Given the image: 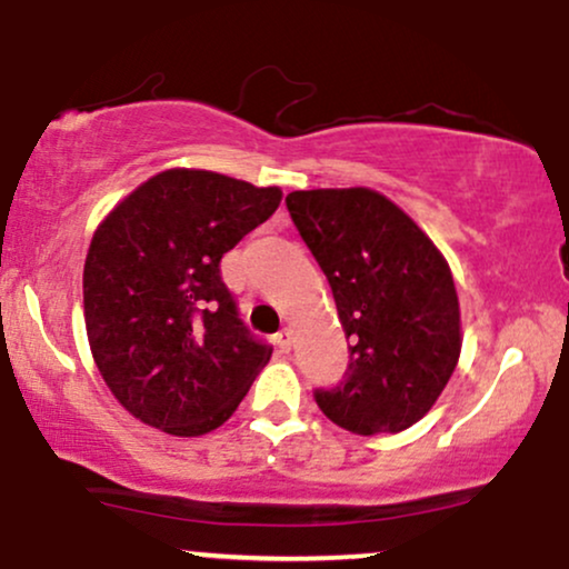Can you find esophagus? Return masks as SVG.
Segmentation results:
<instances>
[{"instance_id":"obj_1","label":"esophagus","mask_w":569,"mask_h":569,"mask_svg":"<svg viewBox=\"0 0 569 569\" xmlns=\"http://www.w3.org/2000/svg\"><path fill=\"white\" fill-rule=\"evenodd\" d=\"M276 342L280 350H289L291 348V329H280L276 335Z\"/></svg>"}]
</instances>
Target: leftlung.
Wrapping results in <instances>:
<instances>
[{
    "label": "left lung",
    "mask_w": 569,
    "mask_h": 569,
    "mask_svg": "<svg viewBox=\"0 0 569 569\" xmlns=\"http://www.w3.org/2000/svg\"><path fill=\"white\" fill-rule=\"evenodd\" d=\"M329 278L350 339L345 380L316 390L331 422L358 436L401 433L428 415L462 348L452 270L415 219L369 187L286 198Z\"/></svg>",
    "instance_id": "1"
}]
</instances>
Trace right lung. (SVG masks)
<instances>
[{
  "label": "right lung",
  "mask_w": 569,
  "mask_h": 569,
  "mask_svg": "<svg viewBox=\"0 0 569 569\" xmlns=\"http://www.w3.org/2000/svg\"><path fill=\"white\" fill-rule=\"evenodd\" d=\"M278 187L171 168L122 198L82 272L90 352L136 420L171 436L224 426L272 348L238 318L219 262L276 213Z\"/></svg>",
  "instance_id": "obj_1"
}]
</instances>
